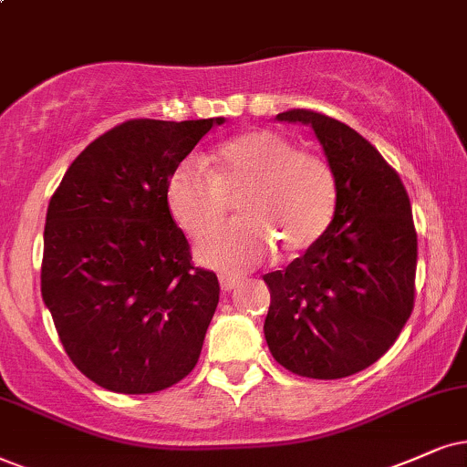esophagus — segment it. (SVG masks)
Masks as SVG:
<instances>
[{
	"label": "esophagus",
	"instance_id": "obj_1",
	"mask_svg": "<svg viewBox=\"0 0 467 467\" xmlns=\"http://www.w3.org/2000/svg\"><path fill=\"white\" fill-rule=\"evenodd\" d=\"M237 285H239V277H233V275H222L220 277V286H222L223 293L233 291V288H237Z\"/></svg>",
	"mask_w": 467,
	"mask_h": 467
}]
</instances>
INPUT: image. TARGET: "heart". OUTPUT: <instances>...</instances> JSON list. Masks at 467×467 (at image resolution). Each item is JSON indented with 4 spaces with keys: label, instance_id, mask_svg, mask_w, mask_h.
<instances>
[{
    "label": "heart",
    "instance_id": "1",
    "mask_svg": "<svg viewBox=\"0 0 467 467\" xmlns=\"http://www.w3.org/2000/svg\"><path fill=\"white\" fill-rule=\"evenodd\" d=\"M170 215L193 239L213 233L237 202L241 222L198 245L200 263L226 274L258 267L271 252L295 256L323 237L336 209L329 163L286 135L258 129L223 141L209 170L185 159L165 182Z\"/></svg>",
    "mask_w": 467,
    "mask_h": 467
}]
</instances>
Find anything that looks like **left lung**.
Instances as JSON below:
<instances>
[{
    "instance_id": "left-lung-1",
    "label": "left lung",
    "mask_w": 467,
    "mask_h": 467,
    "mask_svg": "<svg viewBox=\"0 0 467 467\" xmlns=\"http://www.w3.org/2000/svg\"><path fill=\"white\" fill-rule=\"evenodd\" d=\"M312 127L336 181L323 237L286 269L265 274V340L277 364L310 379H342L375 364L414 310L418 239L403 182L345 122L288 109Z\"/></svg>"
}]
</instances>
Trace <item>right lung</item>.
I'll return each instance as SVG.
<instances>
[{"label":"right lung","instance_id":"right-lung-1","mask_svg":"<svg viewBox=\"0 0 467 467\" xmlns=\"http://www.w3.org/2000/svg\"><path fill=\"white\" fill-rule=\"evenodd\" d=\"M217 125L223 118L122 122L51 196L40 293L70 362L105 390H165L198 362L220 282L192 265L165 182Z\"/></svg>","mask_w":467,"mask_h":467}]
</instances>
